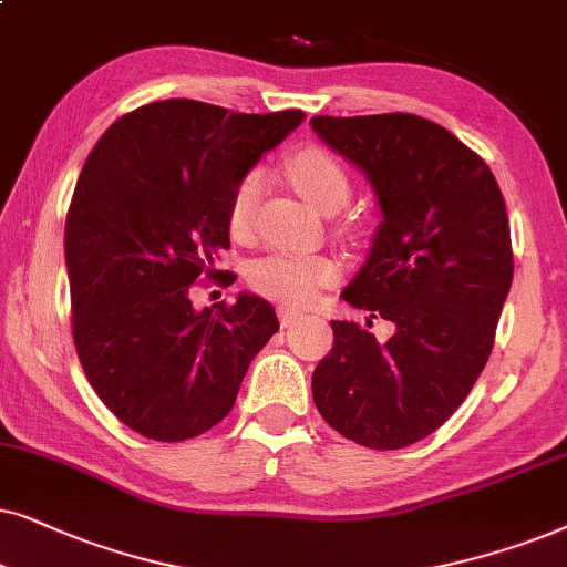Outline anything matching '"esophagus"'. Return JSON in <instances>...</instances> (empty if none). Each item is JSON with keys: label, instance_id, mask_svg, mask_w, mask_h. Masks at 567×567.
Returning a JSON list of instances; mask_svg holds the SVG:
<instances>
[{"label": "esophagus", "instance_id": "1", "mask_svg": "<svg viewBox=\"0 0 567 567\" xmlns=\"http://www.w3.org/2000/svg\"><path fill=\"white\" fill-rule=\"evenodd\" d=\"M298 319H303V311L300 308H292V306H279V321H282V327H292Z\"/></svg>", "mask_w": 567, "mask_h": 567}]
</instances>
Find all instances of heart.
<instances>
[{
	"label": "heart",
	"mask_w": 567,
	"mask_h": 567,
	"mask_svg": "<svg viewBox=\"0 0 567 567\" xmlns=\"http://www.w3.org/2000/svg\"><path fill=\"white\" fill-rule=\"evenodd\" d=\"M288 173L298 192L321 213L339 209L350 196V176H347L342 163L334 155L323 153V150H300L298 155L290 157ZM264 186H267V176H264L261 168H254L233 188L228 228L236 238H248L254 233ZM337 277L339 267L331 256L292 251L264 256V259L254 261L251 271H248L251 285L264 296L298 306L311 303L319 288L331 285Z\"/></svg>",
	"instance_id": "obj_1"
}]
</instances>
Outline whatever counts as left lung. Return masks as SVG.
Segmentation results:
<instances>
[{
    "label": "left lung",
    "instance_id": "1",
    "mask_svg": "<svg viewBox=\"0 0 567 567\" xmlns=\"http://www.w3.org/2000/svg\"><path fill=\"white\" fill-rule=\"evenodd\" d=\"M311 130L362 171L381 209L342 290L368 321H331L313 402L360 446L404 449L462 406L493 352L513 279L505 199L485 161L422 116H313ZM375 315L392 323L389 340L370 331Z\"/></svg>",
    "mask_w": 567,
    "mask_h": 567
}]
</instances>
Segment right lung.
<instances>
[{"label": "right lung", "instance_id": "obj_1", "mask_svg": "<svg viewBox=\"0 0 567 567\" xmlns=\"http://www.w3.org/2000/svg\"><path fill=\"white\" fill-rule=\"evenodd\" d=\"M303 118L168 97L113 121L82 165L64 233L72 337L90 386L134 433L176 443L215 427L279 329L251 292L196 311L188 290L220 275L233 188Z\"/></svg>", "mask_w": 567, "mask_h": 567}]
</instances>
